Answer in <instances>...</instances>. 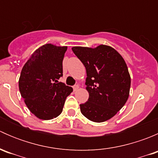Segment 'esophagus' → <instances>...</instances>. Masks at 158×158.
<instances>
[{"label":"esophagus","instance_id":"esophagus-1","mask_svg":"<svg viewBox=\"0 0 158 158\" xmlns=\"http://www.w3.org/2000/svg\"><path fill=\"white\" fill-rule=\"evenodd\" d=\"M73 90H74V91H77L78 89H79V85H73Z\"/></svg>","mask_w":158,"mask_h":158}]
</instances>
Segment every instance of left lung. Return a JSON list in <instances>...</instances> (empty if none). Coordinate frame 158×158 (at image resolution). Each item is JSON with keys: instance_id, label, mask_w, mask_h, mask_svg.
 Listing matches in <instances>:
<instances>
[{"instance_id": "left-lung-1", "label": "left lung", "mask_w": 158, "mask_h": 158, "mask_svg": "<svg viewBox=\"0 0 158 158\" xmlns=\"http://www.w3.org/2000/svg\"><path fill=\"white\" fill-rule=\"evenodd\" d=\"M75 55L86 69L85 85L89 97L80 105L82 114L94 122H103L115 115L129 96L131 77L122 56L112 47H74Z\"/></svg>"}]
</instances>
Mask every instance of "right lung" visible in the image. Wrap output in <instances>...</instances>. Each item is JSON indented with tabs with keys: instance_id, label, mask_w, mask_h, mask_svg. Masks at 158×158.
I'll use <instances>...</instances> for the list:
<instances>
[{
	"instance_id": "right-lung-1",
	"label": "right lung",
	"mask_w": 158,
	"mask_h": 158,
	"mask_svg": "<svg viewBox=\"0 0 158 158\" xmlns=\"http://www.w3.org/2000/svg\"><path fill=\"white\" fill-rule=\"evenodd\" d=\"M67 47L48 44L36 49L22 69L19 89L29 110L43 120L60 115L73 88L58 79L63 76V60Z\"/></svg>"
}]
</instances>
